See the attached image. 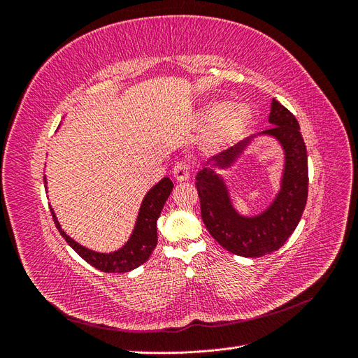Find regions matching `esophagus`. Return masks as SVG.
<instances>
[{"instance_id":"obj_1","label":"esophagus","mask_w":358,"mask_h":358,"mask_svg":"<svg viewBox=\"0 0 358 358\" xmlns=\"http://www.w3.org/2000/svg\"><path fill=\"white\" fill-rule=\"evenodd\" d=\"M191 175V164L185 159H179L173 166V176L176 180H187Z\"/></svg>"}]
</instances>
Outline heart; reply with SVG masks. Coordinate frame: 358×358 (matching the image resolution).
Masks as SVG:
<instances>
[{
  "label": "heart",
  "instance_id": "1",
  "mask_svg": "<svg viewBox=\"0 0 358 358\" xmlns=\"http://www.w3.org/2000/svg\"><path fill=\"white\" fill-rule=\"evenodd\" d=\"M251 116V109L245 103L215 101L204 107L200 121L212 125V137L215 140H227L239 133Z\"/></svg>",
  "mask_w": 358,
  "mask_h": 358
}]
</instances>
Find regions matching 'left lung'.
<instances>
[{
    "instance_id": "left-lung-1",
    "label": "left lung",
    "mask_w": 358,
    "mask_h": 358,
    "mask_svg": "<svg viewBox=\"0 0 358 358\" xmlns=\"http://www.w3.org/2000/svg\"><path fill=\"white\" fill-rule=\"evenodd\" d=\"M268 122L273 127L263 134L276 137L282 145L285 170L278 197L264 213L255 218H243L237 213L225 183L212 169L230 166L249 143V137L209 158L196 178L206 229L227 251L241 257L255 258L278 251L296 230L308 200V154L296 116L273 99Z\"/></svg>"
}]
</instances>
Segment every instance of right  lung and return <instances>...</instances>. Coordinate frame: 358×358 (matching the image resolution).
I'll use <instances>...</instances> for the list:
<instances>
[{"label": "right lung", "mask_w": 358, "mask_h": 358, "mask_svg": "<svg viewBox=\"0 0 358 358\" xmlns=\"http://www.w3.org/2000/svg\"><path fill=\"white\" fill-rule=\"evenodd\" d=\"M171 189L173 182L169 178H164L146 194L142 208H140L138 212V218L131 239L128 241L124 248L112 254L94 252L91 249L74 242L70 236L61 230L59 222L57 221V216L52 209L50 213L61 236L86 263L106 273H125L142 266L155 249L158 242L157 220L159 218V213L162 208H164V203L169 199Z\"/></svg>", "instance_id": "right-lung-1"}]
</instances>
